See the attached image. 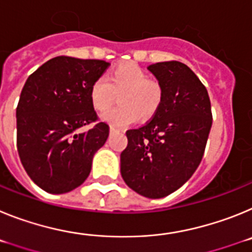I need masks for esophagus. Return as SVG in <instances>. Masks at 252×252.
Returning a JSON list of instances; mask_svg holds the SVG:
<instances>
[{
  "mask_svg": "<svg viewBox=\"0 0 252 252\" xmlns=\"http://www.w3.org/2000/svg\"><path fill=\"white\" fill-rule=\"evenodd\" d=\"M110 131H111V132H115V131H116V128H115V127H112V126H111Z\"/></svg>",
  "mask_w": 252,
  "mask_h": 252,
  "instance_id": "obj_1",
  "label": "esophagus"
}]
</instances>
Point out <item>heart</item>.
<instances>
[{
    "mask_svg": "<svg viewBox=\"0 0 252 252\" xmlns=\"http://www.w3.org/2000/svg\"><path fill=\"white\" fill-rule=\"evenodd\" d=\"M119 94V104L107 111L102 120L115 128L130 126L137 120L151 119L162 101L160 84L149 79L148 73L136 64H122L107 77L97 78L91 86L90 99L94 110H108Z\"/></svg>",
    "mask_w": 252,
    "mask_h": 252,
    "instance_id": "b5f03b06",
    "label": "heart"
}]
</instances>
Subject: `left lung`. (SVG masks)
<instances>
[{"label": "left lung", "instance_id": "left-lung-1", "mask_svg": "<svg viewBox=\"0 0 252 252\" xmlns=\"http://www.w3.org/2000/svg\"><path fill=\"white\" fill-rule=\"evenodd\" d=\"M148 69L161 87L162 101L153 120L126 131L121 175L132 190L157 199L175 192L197 170L212 112L206 87L186 64L171 60Z\"/></svg>", "mask_w": 252, "mask_h": 252}]
</instances>
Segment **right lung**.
Returning a JSON list of instances; mask_svg holds the SVG:
<instances>
[{
	"label": "right lung",
	"mask_w": 252,
	"mask_h": 252,
	"mask_svg": "<svg viewBox=\"0 0 252 252\" xmlns=\"http://www.w3.org/2000/svg\"><path fill=\"white\" fill-rule=\"evenodd\" d=\"M110 63L57 57L28 78L16 108L17 151L31 180L51 194L70 192L88 178L110 126L97 121L90 99L93 82Z\"/></svg>",
	"instance_id": "1"
}]
</instances>
